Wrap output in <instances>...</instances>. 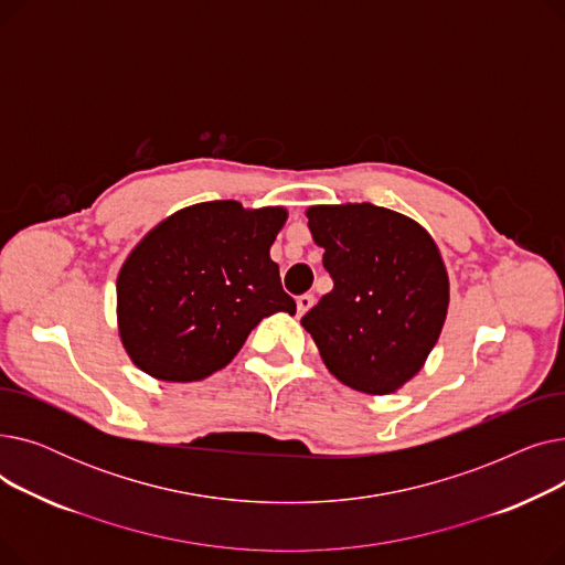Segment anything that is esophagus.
Masks as SVG:
<instances>
[{"mask_svg": "<svg viewBox=\"0 0 565 565\" xmlns=\"http://www.w3.org/2000/svg\"><path fill=\"white\" fill-rule=\"evenodd\" d=\"M313 302H316L313 295H309V292L300 295V298H298V316H305L313 307Z\"/></svg>", "mask_w": 565, "mask_h": 565, "instance_id": "34e87169", "label": "esophagus"}]
</instances>
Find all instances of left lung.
Instances as JSON below:
<instances>
[{"label":"left lung","mask_w":565,"mask_h":565,"mask_svg":"<svg viewBox=\"0 0 565 565\" xmlns=\"http://www.w3.org/2000/svg\"><path fill=\"white\" fill-rule=\"evenodd\" d=\"M313 243L334 279L302 318L345 387L387 396L417 375L449 311V273L433 235L373 203L309 205Z\"/></svg>","instance_id":"left-lung-1"}]
</instances>
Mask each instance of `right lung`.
Instances as JSON below:
<instances>
[{"instance_id":"1","label":"right lung","mask_w":565,"mask_h":565,"mask_svg":"<svg viewBox=\"0 0 565 565\" xmlns=\"http://www.w3.org/2000/svg\"><path fill=\"white\" fill-rule=\"evenodd\" d=\"M286 220L284 205L205 201L148 231L116 277L118 337L132 364L196 382L224 369L265 316H292L270 258Z\"/></svg>"}]
</instances>
